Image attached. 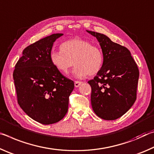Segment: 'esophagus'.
<instances>
[{"label": "esophagus", "instance_id": "34e87169", "mask_svg": "<svg viewBox=\"0 0 154 154\" xmlns=\"http://www.w3.org/2000/svg\"><path fill=\"white\" fill-rule=\"evenodd\" d=\"M81 84H82V82H80V81H75L74 82V86L75 87H79Z\"/></svg>", "mask_w": 154, "mask_h": 154}]
</instances>
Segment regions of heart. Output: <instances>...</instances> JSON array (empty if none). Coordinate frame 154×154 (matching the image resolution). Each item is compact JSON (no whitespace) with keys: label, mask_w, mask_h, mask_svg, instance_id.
Listing matches in <instances>:
<instances>
[{"label":"heart","mask_w":154,"mask_h":154,"mask_svg":"<svg viewBox=\"0 0 154 154\" xmlns=\"http://www.w3.org/2000/svg\"><path fill=\"white\" fill-rule=\"evenodd\" d=\"M60 51H52L50 55L52 65L63 74H67L74 65V74L82 79L100 72L104 63V54L99 46L87 40L75 38L60 45Z\"/></svg>","instance_id":"b5f03b06"}]
</instances>
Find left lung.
Returning a JSON list of instances; mask_svg holds the SVG:
<instances>
[{"label": "left lung", "mask_w": 154, "mask_h": 154, "mask_svg": "<svg viewBox=\"0 0 154 154\" xmlns=\"http://www.w3.org/2000/svg\"><path fill=\"white\" fill-rule=\"evenodd\" d=\"M87 31L96 37L104 54L102 69L88 82L91 87L93 110L103 119H117L137 100L138 68L127 48L112 42L104 34Z\"/></svg>", "instance_id": "1"}]
</instances>
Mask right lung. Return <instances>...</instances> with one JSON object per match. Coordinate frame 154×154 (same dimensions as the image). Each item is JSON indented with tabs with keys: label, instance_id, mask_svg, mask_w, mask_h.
<instances>
[{
	"label": "right lung",
	"instance_id": "1",
	"mask_svg": "<svg viewBox=\"0 0 154 154\" xmlns=\"http://www.w3.org/2000/svg\"><path fill=\"white\" fill-rule=\"evenodd\" d=\"M62 33L52 34L27 46L13 73L17 103L26 114L49 125L66 115L69 97L74 88L50 60L54 42Z\"/></svg>",
	"mask_w": 154,
	"mask_h": 154
}]
</instances>
